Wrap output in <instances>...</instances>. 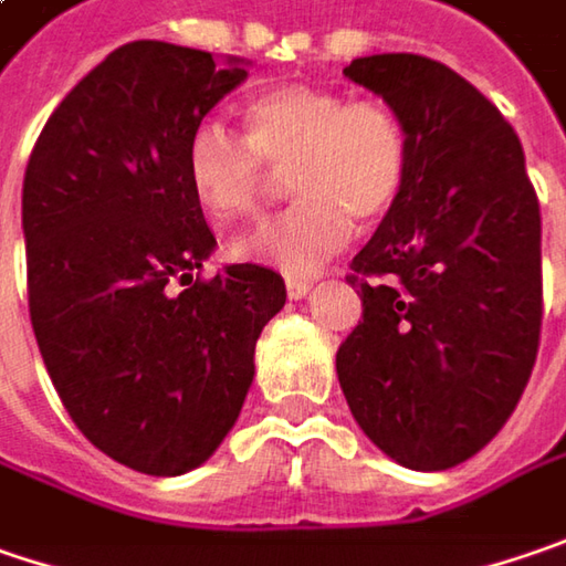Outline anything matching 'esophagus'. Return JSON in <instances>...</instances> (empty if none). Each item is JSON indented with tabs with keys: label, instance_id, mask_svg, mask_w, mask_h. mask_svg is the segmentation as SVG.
I'll use <instances>...</instances> for the list:
<instances>
[{
	"label": "esophagus",
	"instance_id": "esophagus-1",
	"mask_svg": "<svg viewBox=\"0 0 566 566\" xmlns=\"http://www.w3.org/2000/svg\"><path fill=\"white\" fill-rule=\"evenodd\" d=\"M312 290V280L305 276H286V296L290 298H305Z\"/></svg>",
	"mask_w": 566,
	"mask_h": 566
}]
</instances>
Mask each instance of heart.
Returning <instances> with one entry per match:
<instances>
[{"mask_svg":"<svg viewBox=\"0 0 566 566\" xmlns=\"http://www.w3.org/2000/svg\"><path fill=\"white\" fill-rule=\"evenodd\" d=\"M244 136L219 120L190 133L187 185L216 222L261 210L268 168L286 171L293 207L235 241V258L312 276L354 235L395 207L408 175V133L376 98L347 101L322 85H276L244 104Z\"/></svg>","mask_w":566,"mask_h":566,"instance_id":"heart-1","label":"heart"}]
</instances>
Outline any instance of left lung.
Here are the masks:
<instances>
[{"label":"left lung","instance_id":"1","mask_svg":"<svg viewBox=\"0 0 566 566\" xmlns=\"http://www.w3.org/2000/svg\"><path fill=\"white\" fill-rule=\"evenodd\" d=\"M344 75L401 117L408 175L350 264L363 322L337 350V379L388 459L446 471L500 433L532 376L538 197L520 136L459 72L376 53Z\"/></svg>","mask_w":566,"mask_h":566}]
</instances>
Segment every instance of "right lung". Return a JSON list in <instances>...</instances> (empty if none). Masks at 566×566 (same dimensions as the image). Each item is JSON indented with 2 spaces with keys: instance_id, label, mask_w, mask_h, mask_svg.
Wrapping results in <instances>:
<instances>
[{
  "instance_id": "add662e5",
  "label": "right lung",
  "mask_w": 566,
  "mask_h": 566,
  "mask_svg": "<svg viewBox=\"0 0 566 566\" xmlns=\"http://www.w3.org/2000/svg\"><path fill=\"white\" fill-rule=\"evenodd\" d=\"M248 60L165 41L107 53L50 114L28 158V305L72 423L114 462L175 478L239 420L283 276L229 264L187 185L190 133Z\"/></svg>"
}]
</instances>
